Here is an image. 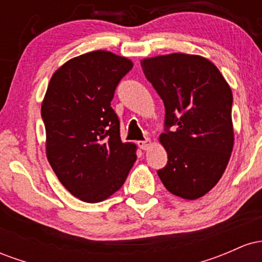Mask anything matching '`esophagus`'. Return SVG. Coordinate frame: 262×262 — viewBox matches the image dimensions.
<instances>
[{
  "label": "esophagus",
  "instance_id": "34e87169",
  "mask_svg": "<svg viewBox=\"0 0 262 262\" xmlns=\"http://www.w3.org/2000/svg\"><path fill=\"white\" fill-rule=\"evenodd\" d=\"M138 146H139L141 150H148L150 146H151V140H150L149 138H146L145 140H139L138 141Z\"/></svg>",
  "mask_w": 262,
  "mask_h": 262
}]
</instances>
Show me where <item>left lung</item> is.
Segmentation results:
<instances>
[{"instance_id":"1","label":"left lung","mask_w":262,"mask_h":262,"mask_svg":"<svg viewBox=\"0 0 262 262\" xmlns=\"http://www.w3.org/2000/svg\"><path fill=\"white\" fill-rule=\"evenodd\" d=\"M141 68L165 106L160 143L167 164L158 175L172 194L197 200L217 185L229 162L230 87L217 66L200 55L155 56L141 60Z\"/></svg>"}]
</instances>
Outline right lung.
Listing matches in <instances>:
<instances>
[{
	"label": "right lung",
	"instance_id": "right-lung-1",
	"mask_svg": "<svg viewBox=\"0 0 262 262\" xmlns=\"http://www.w3.org/2000/svg\"><path fill=\"white\" fill-rule=\"evenodd\" d=\"M133 68L124 56L96 50L54 73L41 103L47 158L62 186L87 203L118 191L137 160V145L122 143L111 107L119 81Z\"/></svg>",
	"mask_w": 262,
	"mask_h": 262
}]
</instances>
